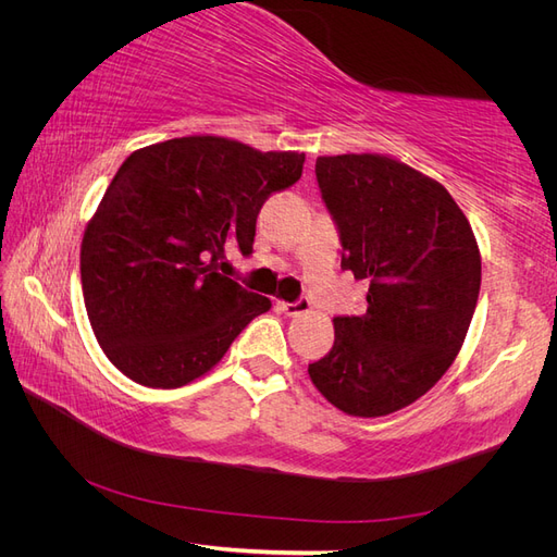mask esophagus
Wrapping results in <instances>:
<instances>
[{
	"mask_svg": "<svg viewBox=\"0 0 557 557\" xmlns=\"http://www.w3.org/2000/svg\"><path fill=\"white\" fill-rule=\"evenodd\" d=\"M278 309H281L285 315H301V313L311 311V301L305 299V297H299V299H295V301H278Z\"/></svg>",
	"mask_w": 557,
	"mask_h": 557,
	"instance_id": "1",
	"label": "esophagus"
}]
</instances>
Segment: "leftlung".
I'll list each match as a JSON object with an SVG mask.
<instances>
[{
	"label": "left lung",
	"instance_id": "obj_1",
	"mask_svg": "<svg viewBox=\"0 0 557 557\" xmlns=\"http://www.w3.org/2000/svg\"><path fill=\"white\" fill-rule=\"evenodd\" d=\"M339 232L342 269L369 281L367 311L334 318L309 364L336 409L376 418L409 407L458 356L481 290L474 232L442 183L379 153L315 160Z\"/></svg>",
	"mask_w": 557,
	"mask_h": 557
}]
</instances>
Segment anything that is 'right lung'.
I'll use <instances>...</instances> for the list:
<instances>
[{
    "label": "right lung",
    "instance_id": "add662e5",
    "mask_svg": "<svg viewBox=\"0 0 557 557\" xmlns=\"http://www.w3.org/2000/svg\"><path fill=\"white\" fill-rule=\"evenodd\" d=\"M305 153H260L225 137L146 146L121 164L81 244L92 332L148 387L207 374L272 301L218 272L230 246L252 252L267 197L299 181Z\"/></svg>",
    "mask_w": 557,
    "mask_h": 557
}]
</instances>
